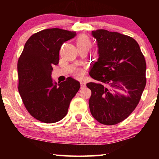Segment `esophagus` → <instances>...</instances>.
<instances>
[{
    "label": "esophagus",
    "instance_id": "34e87169",
    "mask_svg": "<svg viewBox=\"0 0 159 159\" xmlns=\"http://www.w3.org/2000/svg\"><path fill=\"white\" fill-rule=\"evenodd\" d=\"M85 86V82L83 80V81L80 82V88H84Z\"/></svg>",
    "mask_w": 159,
    "mask_h": 159
}]
</instances>
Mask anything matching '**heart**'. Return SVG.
Listing matches in <instances>:
<instances>
[{"mask_svg": "<svg viewBox=\"0 0 159 159\" xmlns=\"http://www.w3.org/2000/svg\"><path fill=\"white\" fill-rule=\"evenodd\" d=\"M77 47L85 48L87 49H89L90 47V41L88 38L85 35H80L77 39ZM77 76H80V72L77 71L76 73Z\"/></svg>", "mask_w": 159, "mask_h": 159, "instance_id": "1", "label": "heart"}]
</instances>
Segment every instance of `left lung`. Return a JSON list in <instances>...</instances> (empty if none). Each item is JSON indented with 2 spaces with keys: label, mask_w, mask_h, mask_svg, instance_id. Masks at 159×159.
<instances>
[{
  "label": "left lung",
  "mask_w": 159,
  "mask_h": 159,
  "mask_svg": "<svg viewBox=\"0 0 159 159\" xmlns=\"http://www.w3.org/2000/svg\"><path fill=\"white\" fill-rule=\"evenodd\" d=\"M91 35L96 39L98 60L89 72L98 82L86 84L92 92L90 110L102 124L115 125L128 117L140 100L146 85V61L133 38L104 29Z\"/></svg>",
  "instance_id": "left-lung-1"
}]
</instances>
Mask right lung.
Instances as JSON below:
<instances>
[{
  "instance_id": "1",
  "label": "right lung",
  "mask_w": 159,
  "mask_h": 159,
  "mask_svg": "<svg viewBox=\"0 0 159 159\" xmlns=\"http://www.w3.org/2000/svg\"><path fill=\"white\" fill-rule=\"evenodd\" d=\"M76 36L75 31L44 29L29 38L19 58V93L29 114L40 121L62 119L79 90L80 83L73 78L57 83L51 76L52 66L59 63L61 46Z\"/></svg>"
}]
</instances>
